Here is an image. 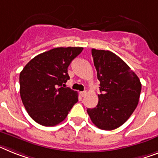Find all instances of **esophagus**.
I'll use <instances>...</instances> for the list:
<instances>
[{"label": "esophagus", "mask_w": 158, "mask_h": 158, "mask_svg": "<svg viewBox=\"0 0 158 158\" xmlns=\"http://www.w3.org/2000/svg\"><path fill=\"white\" fill-rule=\"evenodd\" d=\"M86 91H83V92H81V97H85V94H86Z\"/></svg>", "instance_id": "34e87169"}]
</instances>
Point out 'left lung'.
Segmentation results:
<instances>
[{
	"label": "left lung",
	"instance_id": "left-lung-1",
	"mask_svg": "<svg viewBox=\"0 0 158 158\" xmlns=\"http://www.w3.org/2000/svg\"><path fill=\"white\" fill-rule=\"evenodd\" d=\"M100 81L98 103L87 109L91 121L98 128L114 130L126 122L139 102L140 79L121 58L110 51L91 50Z\"/></svg>",
	"mask_w": 158,
	"mask_h": 158
}]
</instances>
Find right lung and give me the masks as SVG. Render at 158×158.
I'll use <instances>...</instances> for the list:
<instances>
[{"instance_id": "obj_1", "label": "right lung", "mask_w": 158, "mask_h": 158, "mask_svg": "<svg viewBox=\"0 0 158 158\" xmlns=\"http://www.w3.org/2000/svg\"><path fill=\"white\" fill-rule=\"evenodd\" d=\"M83 48H56L34 57L20 73V95L27 113L36 123L59 124L78 101L77 91L65 86L68 67Z\"/></svg>"}]
</instances>
